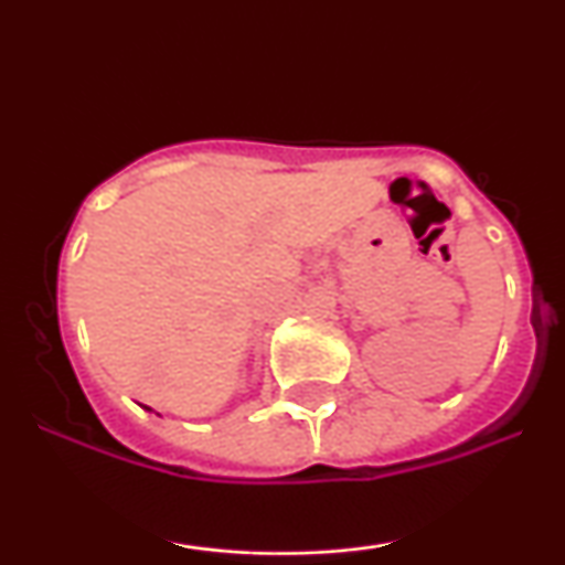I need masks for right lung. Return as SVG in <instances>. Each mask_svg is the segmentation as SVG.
I'll return each mask as SVG.
<instances>
[{
    "mask_svg": "<svg viewBox=\"0 0 565 565\" xmlns=\"http://www.w3.org/2000/svg\"><path fill=\"white\" fill-rule=\"evenodd\" d=\"M142 408H148V406H142ZM148 412H151V408H148Z\"/></svg>",
    "mask_w": 565,
    "mask_h": 565,
    "instance_id": "right-lung-1",
    "label": "right lung"
}]
</instances>
